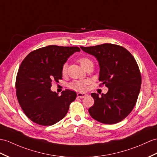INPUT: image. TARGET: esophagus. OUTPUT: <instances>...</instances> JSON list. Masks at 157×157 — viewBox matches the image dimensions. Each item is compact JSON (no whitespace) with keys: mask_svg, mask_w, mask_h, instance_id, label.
<instances>
[{"mask_svg":"<svg viewBox=\"0 0 157 157\" xmlns=\"http://www.w3.org/2000/svg\"><path fill=\"white\" fill-rule=\"evenodd\" d=\"M86 96V93H77V97L78 98H82L84 97H85Z\"/></svg>","mask_w":157,"mask_h":157,"instance_id":"obj_1","label":"esophagus"}]
</instances>
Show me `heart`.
<instances>
[{"mask_svg":"<svg viewBox=\"0 0 157 157\" xmlns=\"http://www.w3.org/2000/svg\"><path fill=\"white\" fill-rule=\"evenodd\" d=\"M79 63L81 64V65L83 68L84 67H85L86 64L89 63H93L91 60L89 59V58H86V57H81L78 60ZM67 64L65 63L63 64V66L62 67V74L63 75H65L67 72ZM88 83L87 81H73L72 82L70 85L69 87L71 89H75V90H82L84 89H85L86 88V85Z\"/></svg>","mask_w":157,"mask_h":157,"instance_id":"1","label":"heart"}]
</instances>
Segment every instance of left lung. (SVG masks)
Segmentation results:
<instances>
[{
    "label": "left lung",
    "instance_id": "left-lung-1",
    "mask_svg": "<svg viewBox=\"0 0 157 157\" xmlns=\"http://www.w3.org/2000/svg\"><path fill=\"white\" fill-rule=\"evenodd\" d=\"M81 48L96 57L100 67L98 80L109 89L101 97L91 94L94 103L89 109L90 115L107 124L123 121L132 111L140 93L141 75L136 61L119 45L105 43Z\"/></svg>",
    "mask_w": 157,
    "mask_h": 157
}]
</instances>
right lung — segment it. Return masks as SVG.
Instances as JSON below:
<instances>
[{
    "label": "right lung",
    "mask_w": 157,
    "mask_h": 157,
    "mask_svg": "<svg viewBox=\"0 0 157 157\" xmlns=\"http://www.w3.org/2000/svg\"><path fill=\"white\" fill-rule=\"evenodd\" d=\"M77 47L50 45L32 51L22 60L16 78L19 105L29 118L43 126L58 123L66 116L75 91L66 89L60 96L51 90L53 81L62 79V67Z\"/></svg>",
    "instance_id": "right-lung-1"
}]
</instances>
